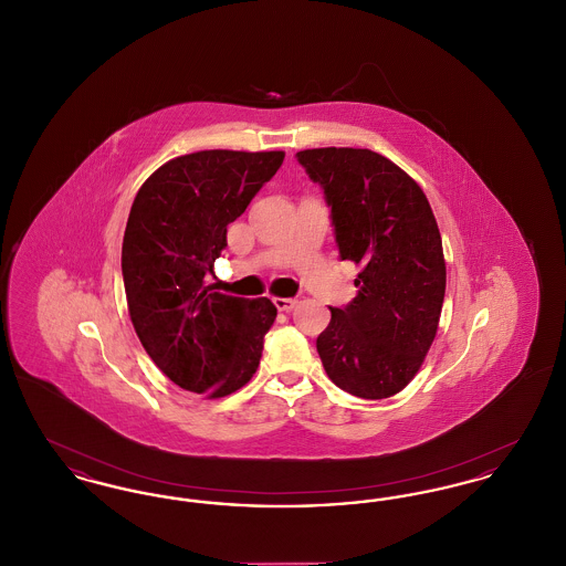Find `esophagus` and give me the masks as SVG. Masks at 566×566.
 <instances>
[{
	"label": "esophagus",
	"mask_w": 566,
	"mask_h": 566,
	"mask_svg": "<svg viewBox=\"0 0 566 566\" xmlns=\"http://www.w3.org/2000/svg\"><path fill=\"white\" fill-rule=\"evenodd\" d=\"M296 303H298V301L293 298V296H275V298H273V305H275L280 312H291Z\"/></svg>",
	"instance_id": "34e87169"
}]
</instances>
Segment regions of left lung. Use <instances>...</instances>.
Here are the masks:
<instances>
[{
	"mask_svg": "<svg viewBox=\"0 0 566 566\" xmlns=\"http://www.w3.org/2000/svg\"><path fill=\"white\" fill-rule=\"evenodd\" d=\"M296 161L324 192L356 296L316 339L324 371L360 399L401 392L431 348L446 295L441 235L422 189L367 148H312Z\"/></svg>",
	"mask_w": 566,
	"mask_h": 566,
	"instance_id": "obj_1",
	"label": "left lung"
}]
</instances>
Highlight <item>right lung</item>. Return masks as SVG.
I'll use <instances>...</instances> for the list:
<instances>
[{"label":"right lung","instance_id":"1","mask_svg":"<svg viewBox=\"0 0 566 566\" xmlns=\"http://www.w3.org/2000/svg\"><path fill=\"white\" fill-rule=\"evenodd\" d=\"M284 153L201 150L161 165L135 195L123 280L135 333L180 388L227 397L254 376L275 321L268 296L210 293L227 224L270 182Z\"/></svg>","mask_w":566,"mask_h":566}]
</instances>
